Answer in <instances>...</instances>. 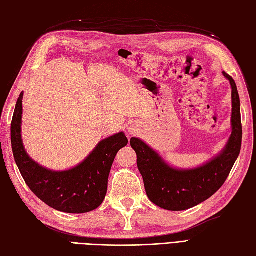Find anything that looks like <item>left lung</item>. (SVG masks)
Wrapping results in <instances>:
<instances>
[{
  "label": "left lung",
  "instance_id": "1",
  "mask_svg": "<svg viewBox=\"0 0 256 256\" xmlns=\"http://www.w3.org/2000/svg\"><path fill=\"white\" fill-rule=\"evenodd\" d=\"M232 86V134L223 150L210 162L194 169H176L138 138L130 145L136 153V164L143 178L146 195L162 209L183 211L192 208L220 188L240 154L242 141L240 99L236 82L223 72Z\"/></svg>",
  "mask_w": 256,
  "mask_h": 256
}]
</instances>
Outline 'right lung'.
<instances>
[{
  "mask_svg": "<svg viewBox=\"0 0 256 256\" xmlns=\"http://www.w3.org/2000/svg\"><path fill=\"white\" fill-rule=\"evenodd\" d=\"M22 98L20 94L14 112L10 139L14 158L24 182L43 202L66 213L90 212L103 202L108 180L115 156L128 144L124 132L98 143L96 148L76 167L64 171L46 169L31 160L22 139Z\"/></svg>",
  "mask_w": 256,
  "mask_h": 256,
  "instance_id": "obj_1",
  "label": "right lung"
}]
</instances>
